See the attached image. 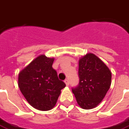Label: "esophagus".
Segmentation results:
<instances>
[{
	"label": "esophagus",
	"mask_w": 129,
	"mask_h": 129,
	"mask_svg": "<svg viewBox=\"0 0 129 129\" xmlns=\"http://www.w3.org/2000/svg\"><path fill=\"white\" fill-rule=\"evenodd\" d=\"M65 84H66V86H68L69 85V81H68V79H65Z\"/></svg>",
	"instance_id": "1"
}]
</instances>
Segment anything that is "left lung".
<instances>
[{
	"label": "left lung",
	"mask_w": 129,
	"mask_h": 129,
	"mask_svg": "<svg viewBox=\"0 0 129 129\" xmlns=\"http://www.w3.org/2000/svg\"><path fill=\"white\" fill-rule=\"evenodd\" d=\"M79 85L72 88L77 104L84 109L96 107L104 98L111 84V73L94 54H86L79 61Z\"/></svg>",
	"instance_id": "8db88e82"
}]
</instances>
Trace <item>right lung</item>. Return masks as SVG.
Returning a JSON list of instances; mask_svg holds the SVG:
<instances>
[{
    "label": "right lung",
    "mask_w": 129,
    "mask_h": 129,
    "mask_svg": "<svg viewBox=\"0 0 129 129\" xmlns=\"http://www.w3.org/2000/svg\"><path fill=\"white\" fill-rule=\"evenodd\" d=\"M54 60L44 54L40 55L18 74L21 92L30 105L40 111L54 108L61 90L66 87L52 68Z\"/></svg>",
    "instance_id": "add662e5"
}]
</instances>
